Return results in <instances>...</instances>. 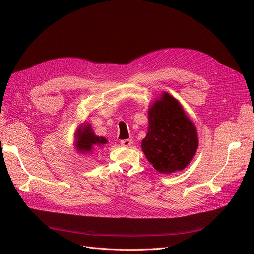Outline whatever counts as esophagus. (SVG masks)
Returning <instances> with one entry per match:
<instances>
[{
  "label": "esophagus",
  "mask_w": 254,
  "mask_h": 254,
  "mask_svg": "<svg viewBox=\"0 0 254 254\" xmlns=\"http://www.w3.org/2000/svg\"><path fill=\"white\" fill-rule=\"evenodd\" d=\"M131 143H132V141L130 140V139H126V140H122L121 141V145L124 146V147H128V146L131 145Z\"/></svg>",
  "instance_id": "1"
}]
</instances>
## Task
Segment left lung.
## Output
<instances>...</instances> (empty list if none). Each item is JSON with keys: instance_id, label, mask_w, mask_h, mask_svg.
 <instances>
[{"instance_id": "8db88e82", "label": "left lung", "mask_w": 254, "mask_h": 254, "mask_svg": "<svg viewBox=\"0 0 254 254\" xmlns=\"http://www.w3.org/2000/svg\"><path fill=\"white\" fill-rule=\"evenodd\" d=\"M148 124L142 149L155 170L171 174L186 168L195 156L198 137L177 99L162 94L148 111Z\"/></svg>"}]
</instances>
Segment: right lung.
<instances>
[{"label":"right lung","mask_w":254,"mask_h":254,"mask_svg":"<svg viewBox=\"0 0 254 254\" xmlns=\"http://www.w3.org/2000/svg\"><path fill=\"white\" fill-rule=\"evenodd\" d=\"M107 140L103 136H96L92 131L91 126L88 125L80 128L77 133V148L81 152H92L95 148L103 146Z\"/></svg>","instance_id":"1"}]
</instances>
